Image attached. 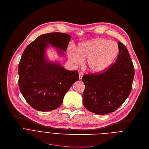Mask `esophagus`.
<instances>
[{
  "mask_svg": "<svg viewBox=\"0 0 149 149\" xmlns=\"http://www.w3.org/2000/svg\"><path fill=\"white\" fill-rule=\"evenodd\" d=\"M79 79L80 80H81V79H82V77H83V74L82 73H79Z\"/></svg>",
  "mask_w": 149,
  "mask_h": 149,
  "instance_id": "1",
  "label": "esophagus"
}]
</instances>
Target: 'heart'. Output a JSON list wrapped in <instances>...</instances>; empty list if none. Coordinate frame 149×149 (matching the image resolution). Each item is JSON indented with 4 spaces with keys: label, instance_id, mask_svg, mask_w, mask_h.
I'll use <instances>...</instances> for the list:
<instances>
[{
    "label": "heart",
    "instance_id": "heart-1",
    "mask_svg": "<svg viewBox=\"0 0 149 149\" xmlns=\"http://www.w3.org/2000/svg\"><path fill=\"white\" fill-rule=\"evenodd\" d=\"M118 52L117 43L103 38H97L80 43L76 49L69 48L68 56L70 62L80 65L87 58L86 66L93 73H100L111 65Z\"/></svg>",
    "mask_w": 149,
    "mask_h": 149
}]
</instances>
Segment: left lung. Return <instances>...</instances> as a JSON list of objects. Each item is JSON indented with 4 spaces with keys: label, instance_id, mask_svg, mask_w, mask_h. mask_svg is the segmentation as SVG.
I'll use <instances>...</instances> for the list:
<instances>
[{
    "label": "left lung",
    "instance_id": "left-lung-1",
    "mask_svg": "<svg viewBox=\"0 0 149 149\" xmlns=\"http://www.w3.org/2000/svg\"><path fill=\"white\" fill-rule=\"evenodd\" d=\"M116 61L100 74L84 75L83 104L89 111L106 114L114 111L129 97L134 76V69L126 47L118 42Z\"/></svg>",
    "mask_w": 149,
    "mask_h": 149
}]
</instances>
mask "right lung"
<instances>
[{
    "instance_id": "right-lung-1",
    "label": "right lung",
    "mask_w": 149,
    "mask_h": 149,
    "mask_svg": "<svg viewBox=\"0 0 149 149\" xmlns=\"http://www.w3.org/2000/svg\"><path fill=\"white\" fill-rule=\"evenodd\" d=\"M71 36L59 32L39 36L24 49L19 64V86L28 104L41 111L60 106L65 94L79 79L77 70L70 71L59 61H50L47 50L53 47L65 56Z\"/></svg>"
}]
</instances>
